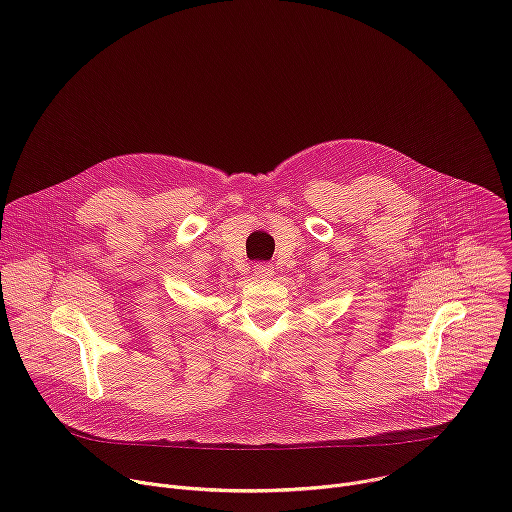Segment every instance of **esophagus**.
<instances>
[{
  "mask_svg": "<svg viewBox=\"0 0 512 512\" xmlns=\"http://www.w3.org/2000/svg\"><path fill=\"white\" fill-rule=\"evenodd\" d=\"M254 274H256L258 278H270V276L274 274V266L268 264V262H258V264L254 266Z\"/></svg>",
  "mask_w": 512,
  "mask_h": 512,
  "instance_id": "1",
  "label": "esophagus"
}]
</instances>
